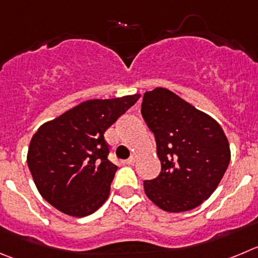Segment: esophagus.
<instances>
[{
	"label": "esophagus",
	"instance_id": "esophagus-1",
	"mask_svg": "<svg viewBox=\"0 0 258 258\" xmlns=\"http://www.w3.org/2000/svg\"><path fill=\"white\" fill-rule=\"evenodd\" d=\"M135 162H136V158H135V156H131V158L127 159V160L124 163H126V164H128V165H132Z\"/></svg>",
	"mask_w": 258,
	"mask_h": 258
}]
</instances>
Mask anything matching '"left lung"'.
<instances>
[{
    "mask_svg": "<svg viewBox=\"0 0 258 258\" xmlns=\"http://www.w3.org/2000/svg\"><path fill=\"white\" fill-rule=\"evenodd\" d=\"M141 113L155 136L162 172L145 180L149 200L168 213L201 205L220 183L230 162L220 124L165 88L144 94Z\"/></svg>",
    "mask_w": 258,
    "mask_h": 258,
    "instance_id": "1",
    "label": "left lung"
}]
</instances>
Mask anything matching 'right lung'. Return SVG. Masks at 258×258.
Wrapping results in <instances>:
<instances>
[{"label":"right lung","instance_id":"obj_1","mask_svg":"<svg viewBox=\"0 0 258 258\" xmlns=\"http://www.w3.org/2000/svg\"><path fill=\"white\" fill-rule=\"evenodd\" d=\"M140 96L86 100L38 128L26 162L38 191L53 208L83 218L107 201L117 165L108 160L104 132Z\"/></svg>","mask_w":258,"mask_h":258}]
</instances>
